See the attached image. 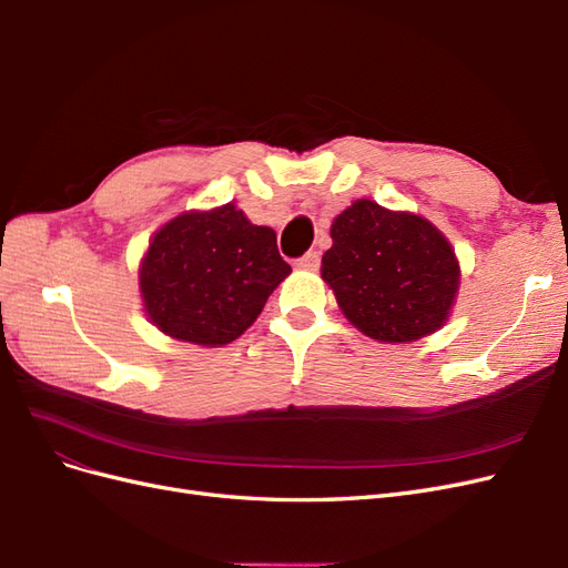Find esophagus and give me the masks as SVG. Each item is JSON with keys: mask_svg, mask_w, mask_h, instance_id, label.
I'll list each match as a JSON object with an SVG mask.
<instances>
[{"mask_svg": "<svg viewBox=\"0 0 568 568\" xmlns=\"http://www.w3.org/2000/svg\"><path fill=\"white\" fill-rule=\"evenodd\" d=\"M298 270H317L320 267V253L317 251H311V253H305L303 257H298V261L294 263Z\"/></svg>", "mask_w": 568, "mask_h": 568, "instance_id": "esophagus-1", "label": "esophagus"}]
</instances>
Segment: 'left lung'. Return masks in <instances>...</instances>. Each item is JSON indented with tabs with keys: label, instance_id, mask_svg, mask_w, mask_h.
<instances>
[{
	"label": "left lung",
	"instance_id": "left-lung-1",
	"mask_svg": "<svg viewBox=\"0 0 568 568\" xmlns=\"http://www.w3.org/2000/svg\"><path fill=\"white\" fill-rule=\"evenodd\" d=\"M322 280L359 332L384 343L434 334L450 315L459 263L432 222L359 199L332 225Z\"/></svg>",
	"mask_w": 568,
	"mask_h": 568
}]
</instances>
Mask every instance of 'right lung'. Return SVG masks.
<instances>
[{
  "mask_svg": "<svg viewBox=\"0 0 568 568\" xmlns=\"http://www.w3.org/2000/svg\"><path fill=\"white\" fill-rule=\"evenodd\" d=\"M288 272L274 230L227 203L165 222L142 257L140 291L163 334L215 348L248 329Z\"/></svg>",
  "mask_w": 568,
  "mask_h": 568,
  "instance_id": "right-lung-1",
  "label": "right lung"
}]
</instances>
